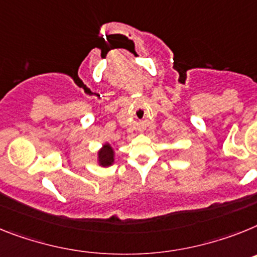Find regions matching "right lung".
<instances>
[{
    "mask_svg": "<svg viewBox=\"0 0 257 257\" xmlns=\"http://www.w3.org/2000/svg\"><path fill=\"white\" fill-rule=\"evenodd\" d=\"M113 158H115V151L110 144H104L102 149L98 151V163L101 167H110L113 164Z\"/></svg>",
    "mask_w": 257,
    "mask_h": 257,
    "instance_id": "obj_1",
    "label": "right lung"
}]
</instances>
